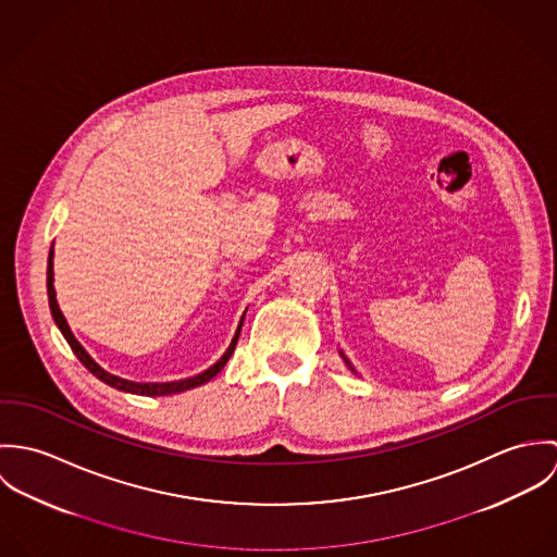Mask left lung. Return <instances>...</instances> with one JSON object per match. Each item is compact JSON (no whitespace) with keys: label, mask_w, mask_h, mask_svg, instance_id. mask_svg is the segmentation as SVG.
Segmentation results:
<instances>
[{"label":"left lung","mask_w":557,"mask_h":557,"mask_svg":"<svg viewBox=\"0 0 557 557\" xmlns=\"http://www.w3.org/2000/svg\"><path fill=\"white\" fill-rule=\"evenodd\" d=\"M341 356H343V354H341ZM343 358H345V356H343ZM345 362H347V358H345ZM347 367H349V369H351V371H354V367H351V364H349V362H347Z\"/></svg>","instance_id":"obj_1"}]
</instances>
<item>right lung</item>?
Returning a JSON list of instances; mask_svg holds the SVG:
<instances>
[{
	"mask_svg": "<svg viewBox=\"0 0 557 557\" xmlns=\"http://www.w3.org/2000/svg\"><path fill=\"white\" fill-rule=\"evenodd\" d=\"M47 294H49L51 315L55 319V323H58L60 332L64 334V338L69 341L71 349H73V351H75V356L79 358L81 364H83L91 375H96L100 382L109 384L111 388H117V391H122V393H131V395H141V397H164V395H175V393H184V391H190V388H197V386H203L206 382H210V380H212L214 375H219V373H221V369L230 362V358H232V354H234V349H236V343H238L242 321H244V318L239 319L236 336H234L232 345L227 347V351L223 354V358H221L216 364H212L210 369H206L203 373H199V375H195V377L180 380V382H160V384L159 382H157V384H154V382H148V384H141V382H131V380H122V377H117V375L107 373L100 364H96V362H94V358L83 349V345H81L79 341L75 338V334L71 332L69 321H66L64 315H62V311H60V307H58V300H55V287H53V246H51V252H49V265H47Z\"/></svg>",
	"mask_w": 557,
	"mask_h": 557,
	"instance_id": "right-lung-1",
	"label": "right lung"
}]
</instances>
